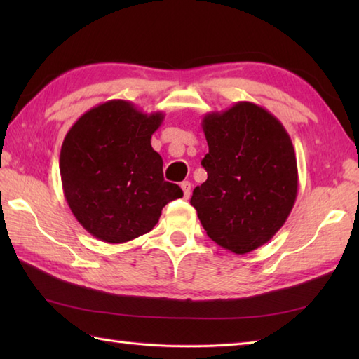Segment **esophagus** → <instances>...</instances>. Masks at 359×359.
Listing matches in <instances>:
<instances>
[{"label":"esophagus","instance_id":"1","mask_svg":"<svg viewBox=\"0 0 359 359\" xmlns=\"http://www.w3.org/2000/svg\"><path fill=\"white\" fill-rule=\"evenodd\" d=\"M180 188H182V191H184L185 199H188L189 194H191V184H189V182H182Z\"/></svg>","mask_w":359,"mask_h":359}]
</instances>
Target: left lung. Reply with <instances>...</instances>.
Listing matches in <instances>:
<instances>
[{
  "instance_id": "left-lung-1",
  "label": "left lung",
  "mask_w": 359,
  "mask_h": 359,
  "mask_svg": "<svg viewBox=\"0 0 359 359\" xmlns=\"http://www.w3.org/2000/svg\"><path fill=\"white\" fill-rule=\"evenodd\" d=\"M208 179L191 205L205 231L236 255L269 242L285 224L297 196L296 152L285 128L262 106L238 102L202 120Z\"/></svg>"
}]
</instances>
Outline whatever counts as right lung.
<instances>
[{"instance_id":"right-lung-1","label":"right lung","mask_w":359,"mask_h":359,"mask_svg":"<svg viewBox=\"0 0 359 359\" xmlns=\"http://www.w3.org/2000/svg\"><path fill=\"white\" fill-rule=\"evenodd\" d=\"M165 118L131 102L109 100L83 114L60 152L63 193L72 215L94 238L123 243L151 231L168 202L184 196L163 179L151 137Z\"/></svg>"}]
</instances>
